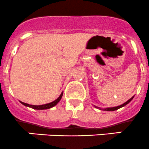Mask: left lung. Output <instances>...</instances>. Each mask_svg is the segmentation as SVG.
Returning <instances> with one entry per match:
<instances>
[{
  "instance_id": "obj_1",
  "label": "left lung",
  "mask_w": 149,
  "mask_h": 149,
  "mask_svg": "<svg viewBox=\"0 0 149 149\" xmlns=\"http://www.w3.org/2000/svg\"><path fill=\"white\" fill-rule=\"evenodd\" d=\"M132 98H133V97H132V98H131L130 99H129L127 101H126V102L124 103V104H122V105L118 106V107H111V108H107V109H104V110H105V111H115V110H117V109H118L122 108V107H125V106H126L127 104H128V103H130L131 101H132Z\"/></svg>"
}]
</instances>
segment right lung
Returning <instances> with one entry per match:
<instances>
[{"instance_id":"add662e5","label":"right lung","mask_w":149,"mask_h":149,"mask_svg":"<svg viewBox=\"0 0 149 149\" xmlns=\"http://www.w3.org/2000/svg\"><path fill=\"white\" fill-rule=\"evenodd\" d=\"M62 95H63V93H61V95H60V96L58 97V98H57L56 100H55V101H53V102L49 103V104H44V105L35 106V105H29V104H26V103H24V102H21V103L23 104V105L26 106V107H30V108L34 109H38V110L47 109H50V108H51V107H54V106L56 105V104H58V102H59L60 100H61V97H62Z\"/></svg>"}]
</instances>
